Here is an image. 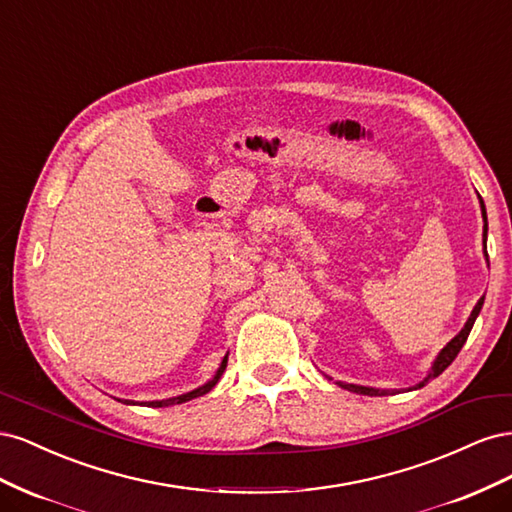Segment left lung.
<instances>
[{"label": "left lung", "instance_id": "obj_1", "mask_svg": "<svg viewBox=\"0 0 512 512\" xmlns=\"http://www.w3.org/2000/svg\"><path fill=\"white\" fill-rule=\"evenodd\" d=\"M480 209H483V220H485L483 237L487 239V211H485V205H483V198H480ZM485 256H487V254H485ZM487 260H489V256H487ZM483 303H485V297H480L478 303H476L474 309H472V314H470V318H468V322H466V327H463V329L451 339V342H448V344L440 350L438 359L433 361L431 371L427 374V378H423V382H418V384L414 386V389H421V386H425L431 378H438V376L442 374V371L455 361V356L459 354V350L463 348V344H466V339H468V335H470V331H472V327H474V320H476V316L480 314V307H483ZM337 384L342 386V389H348V391H352V393L371 395V397H382V395H395V393H399V389H371V386H356V384H346V382H337Z\"/></svg>", "mask_w": 512, "mask_h": 512}]
</instances>
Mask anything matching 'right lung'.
<instances>
[{"label": "right lung", "instance_id": "obj_1", "mask_svg": "<svg viewBox=\"0 0 512 512\" xmlns=\"http://www.w3.org/2000/svg\"><path fill=\"white\" fill-rule=\"evenodd\" d=\"M226 363H228V356H224V361H222V365H220V369L215 371V376L207 382V384H203V386H198V389H194V391H190V393H185V395H179V397H170V399H162V401H143L141 406H149V408H166V406H175V404H183V401H190V399H194V397H200V395H205V393H209L215 384H218V380L222 378V374H224V369H226ZM117 401H121V404H134V401H130V399H117Z\"/></svg>", "mask_w": 512, "mask_h": 512}]
</instances>
